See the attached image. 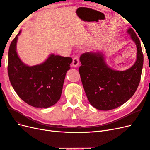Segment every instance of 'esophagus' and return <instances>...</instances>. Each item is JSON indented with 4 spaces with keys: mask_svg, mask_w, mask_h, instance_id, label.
<instances>
[{
    "mask_svg": "<svg viewBox=\"0 0 150 150\" xmlns=\"http://www.w3.org/2000/svg\"><path fill=\"white\" fill-rule=\"evenodd\" d=\"M80 64V60H79V57H75L73 59V62H72V65L73 67H78Z\"/></svg>",
    "mask_w": 150,
    "mask_h": 150,
    "instance_id": "34e87169",
    "label": "esophagus"
}]
</instances>
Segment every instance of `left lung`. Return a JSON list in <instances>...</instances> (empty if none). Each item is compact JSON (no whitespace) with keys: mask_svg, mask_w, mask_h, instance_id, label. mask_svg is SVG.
I'll use <instances>...</instances> for the list:
<instances>
[{"mask_svg":"<svg viewBox=\"0 0 150 150\" xmlns=\"http://www.w3.org/2000/svg\"><path fill=\"white\" fill-rule=\"evenodd\" d=\"M128 33L137 47L135 64L125 71L111 69L101 53L86 52L80 58L79 74L90 104L100 110H110L124 104L134 95L141 80L143 54L136 33L129 28Z\"/></svg>","mask_w":150,"mask_h":150,"instance_id":"1","label":"left lung"}]
</instances>
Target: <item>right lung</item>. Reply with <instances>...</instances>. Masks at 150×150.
<instances>
[{
  "instance_id": "add662e5",
  "label": "right lung",
  "mask_w": 150,
  "mask_h": 150,
  "mask_svg": "<svg viewBox=\"0 0 150 150\" xmlns=\"http://www.w3.org/2000/svg\"><path fill=\"white\" fill-rule=\"evenodd\" d=\"M18 32L8 50V74L13 88L23 101L36 108H48L60 98L71 57L52 54L40 65L29 67L19 59L16 52Z\"/></svg>"
}]
</instances>
